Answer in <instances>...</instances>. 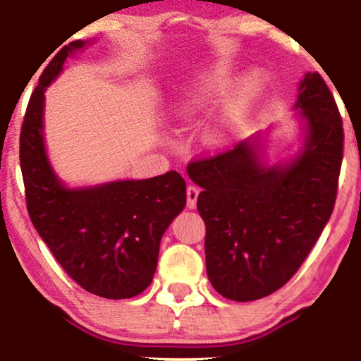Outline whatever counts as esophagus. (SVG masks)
Listing matches in <instances>:
<instances>
[{"instance_id":"esophagus-1","label":"esophagus","mask_w":361,"mask_h":361,"mask_svg":"<svg viewBox=\"0 0 361 361\" xmlns=\"http://www.w3.org/2000/svg\"><path fill=\"white\" fill-rule=\"evenodd\" d=\"M197 197H199V187L192 184L187 185V207H189V209H195Z\"/></svg>"}]
</instances>
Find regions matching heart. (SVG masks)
I'll return each instance as SVG.
<instances>
[{"instance_id": "b5f03b06", "label": "heart", "mask_w": 361, "mask_h": 361, "mask_svg": "<svg viewBox=\"0 0 361 361\" xmlns=\"http://www.w3.org/2000/svg\"><path fill=\"white\" fill-rule=\"evenodd\" d=\"M226 83H228V72H225V71L216 72L215 75L205 83V88L202 90V93H197V95H192L187 98V100L184 102V105H182V108H180V111L184 113V115H194V113L197 111V108L200 106L202 100H204V95L209 97V95H212V92L224 90V88L226 87ZM261 85H263V77H261V73H253V75H250V78L245 83L243 90L240 92V97L236 98L233 103H231L228 111H226L224 126L220 128V131H216V135H215L216 137L224 135L225 128L236 126L243 121L246 110H248L250 103L256 97V93L261 90Z\"/></svg>"}]
</instances>
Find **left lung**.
Masks as SVG:
<instances>
[{
  "label": "left lung",
  "instance_id": "8db88e82",
  "mask_svg": "<svg viewBox=\"0 0 361 361\" xmlns=\"http://www.w3.org/2000/svg\"><path fill=\"white\" fill-rule=\"evenodd\" d=\"M295 108L307 141L286 167L261 166L250 141L194 159L187 174L202 190L207 276L219 294L248 302L298 273L332 215L343 159V121L324 78L305 73Z\"/></svg>",
  "mask_w": 361,
  "mask_h": 361
}]
</instances>
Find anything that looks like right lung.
<instances>
[{"mask_svg": "<svg viewBox=\"0 0 361 361\" xmlns=\"http://www.w3.org/2000/svg\"><path fill=\"white\" fill-rule=\"evenodd\" d=\"M80 47L82 41L62 47L29 98L19 136L26 205L34 228L80 288L130 299L151 284L162 233L185 205V180L176 171L75 190L57 180L44 149V88Z\"/></svg>", "mask_w": 361, "mask_h": 361, "instance_id": "right-lung-1", "label": "right lung"}]
</instances>
